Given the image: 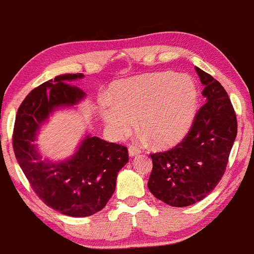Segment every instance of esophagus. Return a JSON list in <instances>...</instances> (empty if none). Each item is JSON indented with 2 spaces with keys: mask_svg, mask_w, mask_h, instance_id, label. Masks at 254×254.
<instances>
[{
  "mask_svg": "<svg viewBox=\"0 0 254 254\" xmlns=\"http://www.w3.org/2000/svg\"><path fill=\"white\" fill-rule=\"evenodd\" d=\"M128 153H129V156H134L136 154H140V153H141V149L136 146H130L129 148H128Z\"/></svg>",
  "mask_w": 254,
  "mask_h": 254,
  "instance_id": "obj_1",
  "label": "esophagus"
}]
</instances>
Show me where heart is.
Wrapping results in <instances>:
<instances>
[{
    "instance_id": "heart-1",
    "label": "heart",
    "mask_w": 254,
    "mask_h": 254,
    "mask_svg": "<svg viewBox=\"0 0 254 254\" xmlns=\"http://www.w3.org/2000/svg\"><path fill=\"white\" fill-rule=\"evenodd\" d=\"M113 100L101 102V114L115 136H126L136 126L156 146L179 142L195 114L198 90L189 75L172 71L143 74L122 81L112 90Z\"/></svg>"
}]
</instances>
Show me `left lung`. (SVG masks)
I'll list each match as a JSON object with an SVG mask.
<instances>
[{
    "label": "left lung",
    "instance_id": "1",
    "mask_svg": "<svg viewBox=\"0 0 254 254\" xmlns=\"http://www.w3.org/2000/svg\"><path fill=\"white\" fill-rule=\"evenodd\" d=\"M206 102L194 115L189 133L173 148L151 153L148 189L174 207L193 205L208 195L226 171L237 136V117L221 83L195 67Z\"/></svg>",
    "mask_w": 254,
    "mask_h": 254
}]
</instances>
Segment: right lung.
I'll return each mask as SVG.
<instances>
[{"mask_svg": "<svg viewBox=\"0 0 254 254\" xmlns=\"http://www.w3.org/2000/svg\"><path fill=\"white\" fill-rule=\"evenodd\" d=\"M82 74H65L40 84L18 107L12 148L34 193L49 207L69 217H88L101 211L115 190L118 172L128 162L127 147L87 136L69 160H42L35 145L36 130L58 106L76 105L84 96L65 81Z\"/></svg>", "mask_w": 254, "mask_h": 254, "instance_id": "1", "label": "right lung"}]
</instances>
